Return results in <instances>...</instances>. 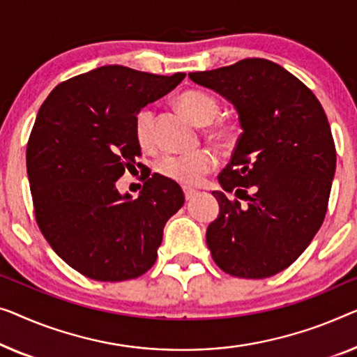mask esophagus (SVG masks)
Segmentation results:
<instances>
[{
  "instance_id": "1",
  "label": "esophagus",
  "mask_w": 357,
  "mask_h": 357,
  "mask_svg": "<svg viewBox=\"0 0 357 357\" xmlns=\"http://www.w3.org/2000/svg\"><path fill=\"white\" fill-rule=\"evenodd\" d=\"M195 195H197V190H194V189H184L185 200H192Z\"/></svg>"
}]
</instances>
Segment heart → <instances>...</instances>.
Instances as JSON below:
<instances>
[{"label":"heart","instance_id":"1","mask_svg":"<svg viewBox=\"0 0 357 357\" xmlns=\"http://www.w3.org/2000/svg\"><path fill=\"white\" fill-rule=\"evenodd\" d=\"M178 104L190 119L199 125H208L220 114V104L211 94L200 89H188L178 96ZM135 135L142 147H151L155 141V110L142 107L135 119ZM213 139L227 141L234 135V126L226 121H216L208 126ZM216 158L210 151H195L188 153H167L157 162V172L185 188H192L202 181V176L211 172Z\"/></svg>","mask_w":357,"mask_h":357}]
</instances>
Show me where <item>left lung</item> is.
I'll use <instances>...</instances> for the list:
<instances>
[{
    "mask_svg": "<svg viewBox=\"0 0 357 357\" xmlns=\"http://www.w3.org/2000/svg\"><path fill=\"white\" fill-rule=\"evenodd\" d=\"M189 77L231 100L243 130L218 181L246 204L213 192V261L234 278H271L296 261L326 218L337 167L326 112L305 83L268 59Z\"/></svg>",
    "mask_w": 357,
    "mask_h": 357,
    "instance_id": "1",
    "label": "left lung"
}]
</instances>
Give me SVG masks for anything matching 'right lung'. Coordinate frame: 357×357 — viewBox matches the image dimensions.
Instances as JSON below:
<instances>
[{
  "instance_id": "right-lung-1",
  "label": "right lung",
  "mask_w": 357,
  "mask_h": 357,
  "mask_svg": "<svg viewBox=\"0 0 357 357\" xmlns=\"http://www.w3.org/2000/svg\"><path fill=\"white\" fill-rule=\"evenodd\" d=\"M184 77L104 66L57 84L38 110L26 144L36 225L63 261L89 279L146 274L165 225L184 205L179 185L157 173L142 178L135 200L115 188L125 169L144 167L136 162V114Z\"/></svg>"
}]
</instances>
